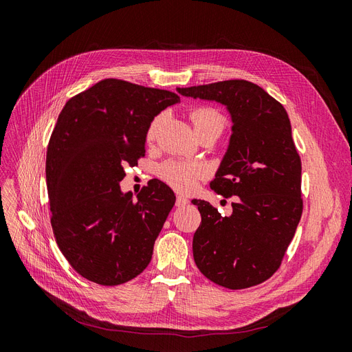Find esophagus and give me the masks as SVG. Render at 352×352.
<instances>
[{
	"label": "esophagus",
	"mask_w": 352,
	"mask_h": 352,
	"mask_svg": "<svg viewBox=\"0 0 352 352\" xmlns=\"http://www.w3.org/2000/svg\"><path fill=\"white\" fill-rule=\"evenodd\" d=\"M188 198L182 197V195H177L176 197V207H185L188 204Z\"/></svg>",
	"instance_id": "esophagus-1"
}]
</instances>
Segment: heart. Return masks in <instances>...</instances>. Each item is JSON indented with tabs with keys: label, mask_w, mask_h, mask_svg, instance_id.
Wrapping results in <instances>:
<instances>
[{
	"label": "heart",
	"mask_w": 352,
	"mask_h": 352,
	"mask_svg": "<svg viewBox=\"0 0 352 352\" xmlns=\"http://www.w3.org/2000/svg\"><path fill=\"white\" fill-rule=\"evenodd\" d=\"M190 120L194 123V127L198 135L207 133V132H216L221 133L225 129V116L219 110L207 107V105H201L195 107L189 113ZM164 122V114H157L151 123L148 124V129L145 133L146 142H153L157 133ZM160 177L164 182L172 186L179 192H189L192 190L201 177H204L207 170L201 163L197 162H185V160H168L158 170Z\"/></svg>",
	"instance_id": "1"
}]
</instances>
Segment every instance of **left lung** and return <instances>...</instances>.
Segmentation results:
<instances>
[{"label":"left lung","instance_id":"left-lung-1","mask_svg":"<svg viewBox=\"0 0 352 352\" xmlns=\"http://www.w3.org/2000/svg\"><path fill=\"white\" fill-rule=\"evenodd\" d=\"M177 92L225 104L233 122L228 153L210 186L236 198L229 217L207 201H192L201 212L192 242L197 267L228 289L260 285L280 267L302 214L301 158L289 117L279 101L248 80Z\"/></svg>","mask_w":352,"mask_h":352}]
</instances>
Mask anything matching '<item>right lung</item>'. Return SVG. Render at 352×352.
<instances>
[{"mask_svg":"<svg viewBox=\"0 0 352 352\" xmlns=\"http://www.w3.org/2000/svg\"><path fill=\"white\" fill-rule=\"evenodd\" d=\"M177 101L175 92L104 79L61 110L47 150L51 226L82 278L116 286L150 264L176 197L154 179L133 199L119 182L144 157L148 124Z\"/></svg>","mask_w":352,"mask_h":352,"instance_id":"obj_1","label":"right lung"}]
</instances>
